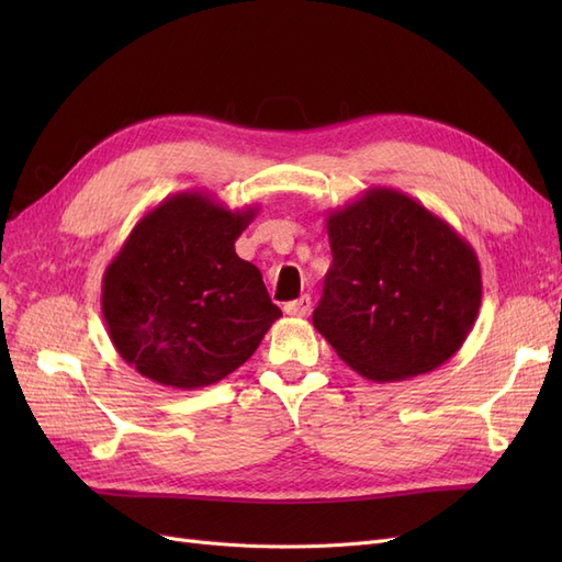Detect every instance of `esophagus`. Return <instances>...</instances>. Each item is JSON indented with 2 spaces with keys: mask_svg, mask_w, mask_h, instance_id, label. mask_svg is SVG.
<instances>
[{
  "mask_svg": "<svg viewBox=\"0 0 562 562\" xmlns=\"http://www.w3.org/2000/svg\"><path fill=\"white\" fill-rule=\"evenodd\" d=\"M310 310H312V297L310 295H302V297H297L293 302H285L283 304V312L288 316H307Z\"/></svg>",
  "mask_w": 562,
  "mask_h": 562,
  "instance_id": "obj_1",
  "label": "esophagus"
}]
</instances>
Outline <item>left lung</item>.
Returning a JSON list of instances; mask_svg holds the SVG:
<instances>
[{
	"instance_id": "obj_1",
	"label": "left lung",
	"mask_w": 562,
	"mask_h": 562,
	"mask_svg": "<svg viewBox=\"0 0 562 562\" xmlns=\"http://www.w3.org/2000/svg\"><path fill=\"white\" fill-rule=\"evenodd\" d=\"M333 265L314 328L372 382L424 375L464 345L481 310L479 255L443 217L370 187L326 217Z\"/></svg>"
}]
</instances>
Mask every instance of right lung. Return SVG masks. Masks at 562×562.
I'll return each instance as SVG.
<instances>
[{
	"label": "right lung",
	"mask_w": 562,
	"mask_h": 562,
	"mask_svg": "<svg viewBox=\"0 0 562 562\" xmlns=\"http://www.w3.org/2000/svg\"><path fill=\"white\" fill-rule=\"evenodd\" d=\"M258 206L232 211L192 190L138 220L103 274L100 307L116 353L171 389L225 380L281 316L234 241Z\"/></svg>",
	"instance_id": "right-lung-1"
}]
</instances>
